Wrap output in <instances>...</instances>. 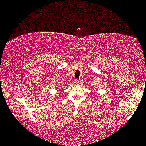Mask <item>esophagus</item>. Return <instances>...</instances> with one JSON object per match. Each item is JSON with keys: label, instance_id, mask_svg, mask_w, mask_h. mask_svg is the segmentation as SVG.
I'll return each instance as SVG.
<instances>
[{"label": "esophagus", "instance_id": "obj_1", "mask_svg": "<svg viewBox=\"0 0 146 146\" xmlns=\"http://www.w3.org/2000/svg\"><path fill=\"white\" fill-rule=\"evenodd\" d=\"M74 83H75V85H80V81H79V80H76V81H75V82H74Z\"/></svg>", "mask_w": 146, "mask_h": 146}]
</instances>
